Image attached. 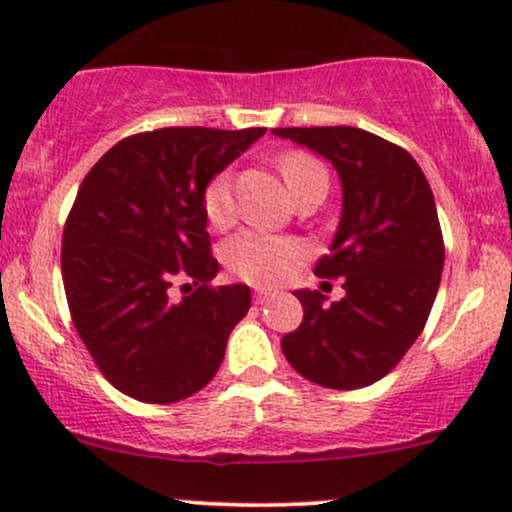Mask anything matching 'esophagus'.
<instances>
[{
    "label": "esophagus",
    "mask_w": 512,
    "mask_h": 512,
    "mask_svg": "<svg viewBox=\"0 0 512 512\" xmlns=\"http://www.w3.org/2000/svg\"><path fill=\"white\" fill-rule=\"evenodd\" d=\"M269 298H272V293H269V291H255V303H257V305L267 303Z\"/></svg>",
    "instance_id": "1"
}]
</instances>
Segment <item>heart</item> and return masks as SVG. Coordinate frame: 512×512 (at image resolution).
Instances as JSON below:
<instances>
[{
  "label": "heart",
  "instance_id": "b5f03b06",
  "mask_svg": "<svg viewBox=\"0 0 512 512\" xmlns=\"http://www.w3.org/2000/svg\"><path fill=\"white\" fill-rule=\"evenodd\" d=\"M281 178L293 195L301 197L313 187H325L330 182L327 168L315 156L305 151H284L276 158ZM202 209L211 226L223 228L236 216L233 202V178L228 170L211 175L202 192ZM301 257V245L289 238L264 236V233L243 231L223 245V262L240 279L257 286H276L291 274L293 264Z\"/></svg>",
  "mask_w": 512,
  "mask_h": 512
}]
</instances>
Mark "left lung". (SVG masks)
Returning <instances> with one entry per match:
<instances>
[{"instance_id":"8db88e82","label":"left lung","mask_w":512,"mask_h":512,"mask_svg":"<svg viewBox=\"0 0 512 512\" xmlns=\"http://www.w3.org/2000/svg\"><path fill=\"white\" fill-rule=\"evenodd\" d=\"M276 137L308 146L342 178V219L332 252L315 264L344 276L346 296L325 305L296 291L303 322L281 351L303 378L358 390L385 378L424 330L443 272V233L424 170L402 146L358 127H281Z\"/></svg>"}]
</instances>
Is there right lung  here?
I'll use <instances>...</instances> for the list:
<instances>
[{
	"mask_svg": "<svg viewBox=\"0 0 512 512\" xmlns=\"http://www.w3.org/2000/svg\"><path fill=\"white\" fill-rule=\"evenodd\" d=\"M264 132L163 127L132 134L81 182L62 236L64 293L88 354L127 397L173 404L195 395L248 315V286H211L219 262L202 192ZM175 278L198 286L180 304L169 301Z\"/></svg>",
	"mask_w": 512,
	"mask_h": 512,
	"instance_id": "right-lung-1",
	"label": "right lung"
}]
</instances>
